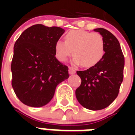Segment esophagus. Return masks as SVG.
<instances>
[{
	"label": "esophagus",
	"instance_id": "esophagus-1",
	"mask_svg": "<svg viewBox=\"0 0 135 135\" xmlns=\"http://www.w3.org/2000/svg\"><path fill=\"white\" fill-rule=\"evenodd\" d=\"M69 74H74L76 73V69L74 67L70 66L69 68Z\"/></svg>",
	"mask_w": 135,
	"mask_h": 135
}]
</instances>
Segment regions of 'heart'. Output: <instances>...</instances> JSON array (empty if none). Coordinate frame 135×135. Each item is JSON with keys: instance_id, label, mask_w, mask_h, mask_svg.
<instances>
[{"instance_id": "heart-1", "label": "heart", "mask_w": 135, "mask_h": 135, "mask_svg": "<svg viewBox=\"0 0 135 135\" xmlns=\"http://www.w3.org/2000/svg\"><path fill=\"white\" fill-rule=\"evenodd\" d=\"M55 52L61 61H66L73 53L74 64L82 65L85 68L93 67L103 58L104 39L98 32L74 30L65 35V41L56 42Z\"/></svg>"}]
</instances>
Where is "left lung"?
<instances>
[{"label":"left lung","instance_id":"1","mask_svg":"<svg viewBox=\"0 0 135 135\" xmlns=\"http://www.w3.org/2000/svg\"><path fill=\"white\" fill-rule=\"evenodd\" d=\"M94 31L103 37L105 54L95 66L76 71L82 82L75 93L83 107L98 110L108 107L118 96L124 77V57L113 34L103 28Z\"/></svg>","mask_w":135,"mask_h":135}]
</instances>
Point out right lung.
<instances>
[{"mask_svg":"<svg viewBox=\"0 0 135 135\" xmlns=\"http://www.w3.org/2000/svg\"><path fill=\"white\" fill-rule=\"evenodd\" d=\"M65 30L35 25L16 40L11 65V85L20 101L42 107L53 98L57 85L69 78V68L56 58L55 44Z\"/></svg>","mask_w":135,"mask_h":135,"instance_id":"add662e5","label":"right lung"}]
</instances>
